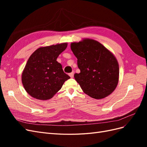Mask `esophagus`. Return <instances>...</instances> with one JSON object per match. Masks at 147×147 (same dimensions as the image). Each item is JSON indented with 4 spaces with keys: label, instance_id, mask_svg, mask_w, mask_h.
<instances>
[{
    "label": "esophagus",
    "instance_id": "34e87169",
    "mask_svg": "<svg viewBox=\"0 0 147 147\" xmlns=\"http://www.w3.org/2000/svg\"><path fill=\"white\" fill-rule=\"evenodd\" d=\"M74 71H73L72 72H71L69 74V76L71 77V78H73L74 77Z\"/></svg>",
    "mask_w": 147,
    "mask_h": 147
}]
</instances>
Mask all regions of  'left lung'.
Wrapping results in <instances>:
<instances>
[{"label":"left lung","mask_w":147,"mask_h":147,"mask_svg":"<svg viewBox=\"0 0 147 147\" xmlns=\"http://www.w3.org/2000/svg\"><path fill=\"white\" fill-rule=\"evenodd\" d=\"M70 48L80 70V73L75 74L74 78L83 91L96 99L112 93L119 80V65L113 53L90 38L71 43Z\"/></svg>","instance_id":"obj_1"}]
</instances>
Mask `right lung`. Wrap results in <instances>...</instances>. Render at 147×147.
Here are the masks:
<instances>
[{
	"mask_svg": "<svg viewBox=\"0 0 147 147\" xmlns=\"http://www.w3.org/2000/svg\"><path fill=\"white\" fill-rule=\"evenodd\" d=\"M67 47V43L40 47L32 55L22 73V83L28 94L39 100L54 96L70 77L64 72L57 57Z\"/></svg>",
	"mask_w": 147,
	"mask_h": 147,
	"instance_id": "1",
	"label": "right lung"
}]
</instances>
